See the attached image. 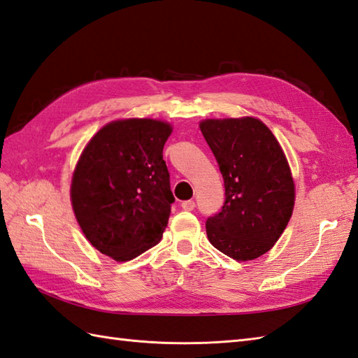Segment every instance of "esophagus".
I'll return each instance as SVG.
<instances>
[{"label": "esophagus", "instance_id": "obj_1", "mask_svg": "<svg viewBox=\"0 0 358 358\" xmlns=\"http://www.w3.org/2000/svg\"><path fill=\"white\" fill-rule=\"evenodd\" d=\"M181 208H183L185 210H194L195 209V201L194 200L183 201V203H181Z\"/></svg>", "mask_w": 358, "mask_h": 358}]
</instances>
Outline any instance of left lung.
Instances as JSON below:
<instances>
[{"mask_svg":"<svg viewBox=\"0 0 358 358\" xmlns=\"http://www.w3.org/2000/svg\"><path fill=\"white\" fill-rule=\"evenodd\" d=\"M200 131L226 195L222 212L208 218V238L234 260H254L273 248L292 217L295 185L285 150L255 117L206 118Z\"/></svg>","mask_w":358,"mask_h":358,"instance_id":"obj_1","label":"left lung"}]
</instances>
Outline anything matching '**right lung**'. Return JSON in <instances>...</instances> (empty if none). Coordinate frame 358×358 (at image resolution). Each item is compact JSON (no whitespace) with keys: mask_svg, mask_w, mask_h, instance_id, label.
<instances>
[{"mask_svg":"<svg viewBox=\"0 0 358 358\" xmlns=\"http://www.w3.org/2000/svg\"><path fill=\"white\" fill-rule=\"evenodd\" d=\"M172 124L123 118L104 124L83 149L71 181L75 218L90 245L129 262L163 237L173 195L163 159Z\"/></svg>","mask_w":358,"mask_h":358,"instance_id":"add662e5","label":"right lung"}]
</instances>
